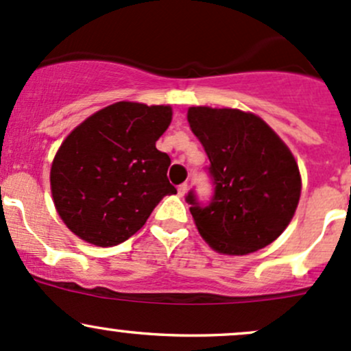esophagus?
I'll return each mask as SVG.
<instances>
[{
	"label": "esophagus",
	"mask_w": 351,
	"mask_h": 351,
	"mask_svg": "<svg viewBox=\"0 0 351 351\" xmlns=\"http://www.w3.org/2000/svg\"><path fill=\"white\" fill-rule=\"evenodd\" d=\"M187 182H184V184H180L179 187H177V192H179V195L180 197H184V195H186V192H187Z\"/></svg>",
	"instance_id": "obj_1"
}]
</instances>
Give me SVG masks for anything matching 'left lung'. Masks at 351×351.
I'll list each match as a JSON object with an SVG mask.
<instances>
[{
	"label": "left lung",
	"instance_id": "8db88e82",
	"mask_svg": "<svg viewBox=\"0 0 351 351\" xmlns=\"http://www.w3.org/2000/svg\"><path fill=\"white\" fill-rule=\"evenodd\" d=\"M187 120L209 157L214 194L207 206L186 201L213 250L243 256L273 243L295 216L301 194L291 150L258 115L236 108L191 107Z\"/></svg>",
	"mask_w": 351,
	"mask_h": 351
}]
</instances>
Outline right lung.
<instances>
[{
	"label": "right lung",
	"instance_id": "obj_1",
	"mask_svg": "<svg viewBox=\"0 0 351 351\" xmlns=\"http://www.w3.org/2000/svg\"><path fill=\"white\" fill-rule=\"evenodd\" d=\"M172 120L169 105L117 101L82 122L51 164V195L73 234L95 246L134 236L164 195L171 159L156 142Z\"/></svg>",
	"mask_w": 351,
	"mask_h": 351
}]
</instances>
